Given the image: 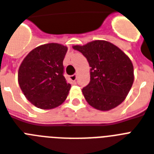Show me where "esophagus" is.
Here are the masks:
<instances>
[{"mask_svg":"<svg viewBox=\"0 0 154 154\" xmlns=\"http://www.w3.org/2000/svg\"><path fill=\"white\" fill-rule=\"evenodd\" d=\"M77 74H73L72 75V76H70V79L72 80V81H73V82H75V81L77 80Z\"/></svg>","mask_w":154,"mask_h":154,"instance_id":"34e87169","label":"esophagus"}]
</instances>
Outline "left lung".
I'll list each match as a JSON object with an SVG mask.
<instances>
[{"instance_id": "8db88e82", "label": "left lung", "mask_w": 154, "mask_h": 154, "mask_svg": "<svg viewBox=\"0 0 154 154\" xmlns=\"http://www.w3.org/2000/svg\"><path fill=\"white\" fill-rule=\"evenodd\" d=\"M86 57L90 82L82 89L92 107L108 111L124 101L134 83V66L123 51L106 41H94L85 45H73Z\"/></svg>"}]
</instances>
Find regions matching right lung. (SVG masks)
<instances>
[{
    "instance_id": "obj_1",
    "label": "right lung",
    "mask_w": 154,
    "mask_h": 154,
    "mask_svg": "<svg viewBox=\"0 0 154 154\" xmlns=\"http://www.w3.org/2000/svg\"><path fill=\"white\" fill-rule=\"evenodd\" d=\"M67 50L57 43L42 45L32 49L20 64L18 83L28 101L36 107L51 109L65 101L71 87L63 75Z\"/></svg>"
}]
</instances>
